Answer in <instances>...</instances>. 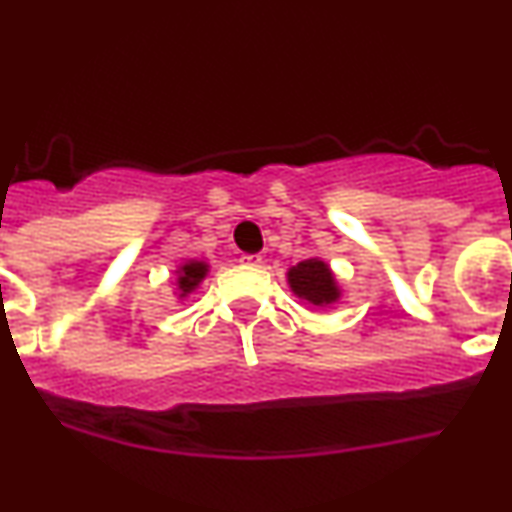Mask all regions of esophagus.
Masks as SVG:
<instances>
[{"label": "esophagus", "mask_w": 512, "mask_h": 512, "mask_svg": "<svg viewBox=\"0 0 512 512\" xmlns=\"http://www.w3.org/2000/svg\"><path fill=\"white\" fill-rule=\"evenodd\" d=\"M238 262L243 264V267H260L262 257L260 255H240Z\"/></svg>", "instance_id": "obj_1"}]
</instances>
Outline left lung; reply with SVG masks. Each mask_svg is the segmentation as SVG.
Masks as SVG:
<instances>
[{"label":"left lung","mask_w":512,"mask_h":512,"mask_svg":"<svg viewBox=\"0 0 512 512\" xmlns=\"http://www.w3.org/2000/svg\"><path fill=\"white\" fill-rule=\"evenodd\" d=\"M289 284L298 296L313 305H330L339 298L330 267L320 260H305L289 272Z\"/></svg>","instance_id":"8db88e82"}]
</instances>
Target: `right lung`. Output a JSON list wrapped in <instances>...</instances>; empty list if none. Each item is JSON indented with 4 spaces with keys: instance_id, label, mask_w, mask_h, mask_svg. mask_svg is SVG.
<instances>
[{
    "instance_id": "obj_1",
    "label": "right lung",
    "mask_w": 512,
    "mask_h": 512,
    "mask_svg": "<svg viewBox=\"0 0 512 512\" xmlns=\"http://www.w3.org/2000/svg\"><path fill=\"white\" fill-rule=\"evenodd\" d=\"M204 274H207V264H202V262H187L185 267L180 269V274H178V286H180L182 296H185V293H190L192 289H195L199 281L204 279Z\"/></svg>"
}]
</instances>
